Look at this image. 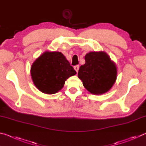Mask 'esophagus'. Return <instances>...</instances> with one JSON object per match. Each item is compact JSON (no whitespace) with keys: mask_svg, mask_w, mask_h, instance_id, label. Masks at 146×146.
Instances as JSON below:
<instances>
[{"mask_svg":"<svg viewBox=\"0 0 146 146\" xmlns=\"http://www.w3.org/2000/svg\"><path fill=\"white\" fill-rule=\"evenodd\" d=\"M74 69H75V70L76 71V73H78V70H79V66H74Z\"/></svg>","mask_w":146,"mask_h":146,"instance_id":"1","label":"esophagus"}]
</instances>
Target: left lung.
I'll return each mask as SVG.
<instances>
[{"mask_svg":"<svg viewBox=\"0 0 146 146\" xmlns=\"http://www.w3.org/2000/svg\"><path fill=\"white\" fill-rule=\"evenodd\" d=\"M86 63L79 68L78 76L83 86L94 95L105 93L112 88L117 77L115 63L104 51L90 52L85 56Z\"/></svg>","mask_w":146,"mask_h":146,"instance_id":"left-lung-1","label":"left lung"}]
</instances>
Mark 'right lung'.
<instances>
[{"mask_svg":"<svg viewBox=\"0 0 146 146\" xmlns=\"http://www.w3.org/2000/svg\"><path fill=\"white\" fill-rule=\"evenodd\" d=\"M76 72L62 53L46 51L31 67L35 86L44 93L54 94L64 87L65 81Z\"/></svg>","mask_w":146,"mask_h":146,"instance_id":"1","label":"right lung"}]
</instances>
